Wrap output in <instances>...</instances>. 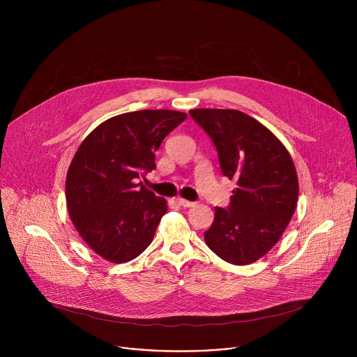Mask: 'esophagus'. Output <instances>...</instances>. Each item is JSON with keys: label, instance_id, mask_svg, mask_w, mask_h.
I'll return each instance as SVG.
<instances>
[{"label": "esophagus", "instance_id": "1", "mask_svg": "<svg viewBox=\"0 0 357 357\" xmlns=\"http://www.w3.org/2000/svg\"><path fill=\"white\" fill-rule=\"evenodd\" d=\"M176 203H178L179 206H182V208H192V206H195V202H189V200H185L182 197H178Z\"/></svg>", "mask_w": 357, "mask_h": 357}]
</instances>
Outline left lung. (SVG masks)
Listing matches in <instances>:
<instances>
[{
	"instance_id": "obj_1",
	"label": "left lung",
	"mask_w": 357,
	"mask_h": 357,
	"mask_svg": "<svg viewBox=\"0 0 357 357\" xmlns=\"http://www.w3.org/2000/svg\"><path fill=\"white\" fill-rule=\"evenodd\" d=\"M189 114L211 137L222 174L237 183L229 206L215 208L205 241L230 264L254 263L280 240L295 212L299 189L291 155L268 128L238 110Z\"/></svg>"
}]
</instances>
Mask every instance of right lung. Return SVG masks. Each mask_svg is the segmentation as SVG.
<instances>
[{
    "mask_svg": "<svg viewBox=\"0 0 357 357\" xmlns=\"http://www.w3.org/2000/svg\"><path fill=\"white\" fill-rule=\"evenodd\" d=\"M186 119L174 110L112 117L82 142L66 176V202L79 234L98 256L127 263L151 244L168 206L139 186L155 169V151Z\"/></svg>",
    "mask_w": 357,
    "mask_h": 357,
    "instance_id": "right-lung-1",
    "label": "right lung"
}]
</instances>
